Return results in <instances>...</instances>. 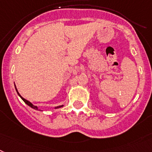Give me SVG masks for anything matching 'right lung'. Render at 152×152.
Instances as JSON below:
<instances>
[{"label":"right lung","instance_id":"1","mask_svg":"<svg viewBox=\"0 0 152 152\" xmlns=\"http://www.w3.org/2000/svg\"><path fill=\"white\" fill-rule=\"evenodd\" d=\"M15 89H16V86H15ZM16 90H17V89H16ZM17 93H18V95L20 96V97H21V99H22V100H23V101L25 102V104H27V105H28L29 107H31L34 108V109H35V110H38V107H37L36 106L33 105V104H31V102H29L28 100H25V98H23L22 96H21L20 95V94H19V93H18V90H17ZM63 107V105H62V106H58V107H56V109H57V108H59V107Z\"/></svg>","mask_w":152,"mask_h":152}]
</instances>
